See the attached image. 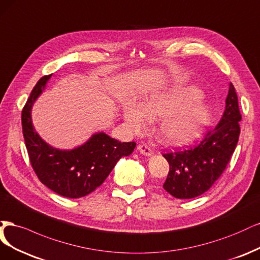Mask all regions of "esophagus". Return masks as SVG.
Wrapping results in <instances>:
<instances>
[{
    "mask_svg": "<svg viewBox=\"0 0 260 260\" xmlns=\"http://www.w3.org/2000/svg\"><path fill=\"white\" fill-rule=\"evenodd\" d=\"M137 150H138L140 154H144L146 156H151L153 154L152 150L150 149L148 146H146V145H139L137 147Z\"/></svg>",
    "mask_w": 260,
    "mask_h": 260,
    "instance_id": "1",
    "label": "esophagus"
}]
</instances>
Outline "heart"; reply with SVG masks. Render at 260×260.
<instances>
[{
  "label": "heart",
  "mask_w": 260,
  "mask_h": 260,
  "mask_svg": "<svg viewBox=\"0 0 260 260\" xmlns=\"http://www.w3.org/2000/svg\"><path fill=\"white\" fill-rule=\"evenodd\" d=\"M197 86L156 89L142 102H127L122 112L125 123L134 133L144 131L149 119L160 118L155 135L167 145H182L194 139L211 119V108Z\"/></svg>",
  "instance_id": "1"
}]
</instances>
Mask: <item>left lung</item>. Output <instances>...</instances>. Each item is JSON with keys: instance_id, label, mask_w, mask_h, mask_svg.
Instances as JSON below:
<instances>
[{"instance_id": "1", "label": "left lung", "mask_w": 260, "mask_h": 260, "mask_svg": "<svg viewBox=\"0 0 260 260\" xmlns=\"http://www.w3.org/2000/svg\"><path fill=\"white\" fill-rule=\"evenodd\" d=\"M241 119L237 91L230 83L224 111L215 128L197 147L163 155L170 164L164 190L176 199H192L211 188L237 147Z\"/></svg>"}]
</instances>
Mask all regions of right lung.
<instances>
[{
  "label": "right lung",
  "mask_w": 260,
  "mask_h": 260,
  "mask_svg": "<svg viewBox=\"0 0 260 260\" xmlns=\"http://www.w3.org/2000/svg\"><path fill=\"white\" fill-rule=\"evenodd\" d=\"M52 74L42 78L24 106L21 122L31 165L41 182L57 194L78 199L89 194L106 180L122 156L129 155L136 144L120 142L104 132L93 134L84 144L73 149L51 146L33 126L31 110L43 93Z\"/></svg>",
  "instance_id": "add662e5"
}]
</instances>
